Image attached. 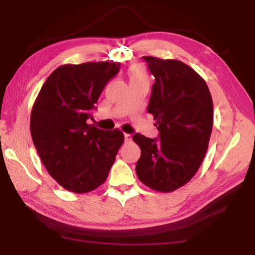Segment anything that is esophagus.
I'll list each match as a JSON object with an SVG mask.
<instances>
[{
	"label": "esophagus",
	"instance_id": "1",
	"mask_svg": "<svg viewBox=\"0 0 255 255\" xmlns=\"http://www.w3.org/2000/svg\"><path fill=\"white\" fill-rule=\"evenodd\" d=\"M124 137H125V141H129L130 140V135L129 133H124Z\"/></svg>",
	"mask_w": 255,
	"mask_h": 255
}]
</instances>
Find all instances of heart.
Masks as SVG:
<instances>
[{"label":"heart","mask_w":255,"mask_h":255,"mask_svg":"<svg viewBox=\"0 0 255 255\" xmlns=\"http://www.w3.org/2000/svg\"><path fill=\"white\" fill-rule=\"evenodd\" d=\"M129 76H130V81H147V74H146L144 68L138 65L130 68Z\"/></svg>","instance_id":"obj_1"}]
</instances>
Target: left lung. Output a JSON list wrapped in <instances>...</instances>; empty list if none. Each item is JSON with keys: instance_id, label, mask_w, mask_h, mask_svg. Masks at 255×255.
Listing matches in <instances>:
<instances>
[{"instance_id": "obj_1", "label": "left lung", "mask_w": 255, "mask_h": 255, "mask_svg": "<svg viewBox=\"0 0 255 255\" xmlns=\"http://www.w3.org/2000/svg\"><path fill=\"white\" fill-rule=\"evenodd\" d=\"M155 77L147 112L158 138L135 133L140 147L138 179L150 189L171 192L197 173L208 148L214 123L213 99L205 80L180 60L144 56Z\"/></svg>"}]
</instances>
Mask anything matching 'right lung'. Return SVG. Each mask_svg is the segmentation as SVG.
I'll use <instances>...</instances> for the list:
<instances>
[{
  "mask_svg": "<svg viewBox=\"0 0 255 255\" xmlns=\"http://www.w3.org/2000/svg\"><path fill=\"white\" fill-rule=\"evenodd\" d=\"M119 63L59 66L42 85L30 117L32 141L46 170L57 183L85 193L105 182L124 133L88 124L106 84Z\"/></svg>",
  "mask_w": 255,
  "mask_h": 255,
  "instance_id": "right-lung-1",
  "label": "right lung"
}]
</instances>
